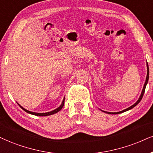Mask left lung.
<instances>
[{"mask_svg":"<svg viewBox=\"0 0 153 153\" xmlns=\"http://www.w3.org/2000/svg\"><path fill=\"white\" fill-rule=\"evenodd\" d=\"M147 70H148V73H147L146 80V82H145L144 86H143V91H142V92H141V94H140V97H139L138 100H137V101H136V102H135V103H134V104L132 105L131 106L128 107V108L125 109V110H123V111H119V112H116V113H111V112H107V111H103V112H105V113H107V114H121V113L125 112V111H128V110H131V109H132L133 108H134V107L135 106V105L138 104V103H140V101H141V99H142V98H143V94H144V93H145V90H146V85H147V84H148V79H149V67H148V63H147Z\"/></svg>","mask_w":153,"mask_h":153,"instance_id":"obj_1","label":"left lung"}]
</instances>
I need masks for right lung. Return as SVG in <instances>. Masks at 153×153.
<instances>
[{"label": "right lung", "mask_w": 153, "mask_h": 153, "mask_svg": "<svg viewBox=\"0 0 153 153\" xmlns=\"http://www.w3.org/2000/svg\"><path fill=\"white\" fill-rule=\"evenodd\" d=\"M65 98H64L63 101H62V104L59 105V107H58L57 108L54 109V110L52 111H50V112H47V113H35V112H32V111H27L26 110L25 108H24L23 107H22L21 105H20V104H18L19 105H20V107L21 108L22 110H24L25 112L28 113V114H33V115H35V116H50V115H52V114H56V113L59 112V111L61 110V109L62 108V107L64 106V104H65Z\"/></svg>", "instance_id": "obj_1"}]
</instances>
